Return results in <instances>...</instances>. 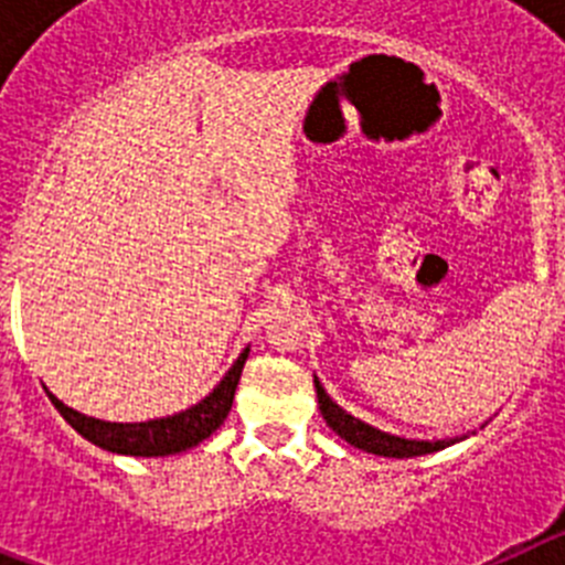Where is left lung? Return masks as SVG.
Listing matches in <instances>:
<instances>
[{"label":"left lung","instance_id":"left-lung-1","mask_svg":"<svg viewBox=\"0 0 565 565\" xmlns=\"http://www.w3.org/2000/svg\"><path fill=\"white\" fill-rule=\"evenodd\" d=\"M313 387H317V402H319V413L328 422L333 433L339 438L356 447V450L373 452V456H384V458H416V456H427V452H438L444 447H450V444L463 441L467 436H456V438H433V441H424V438H402V436H391V433L379 430L373 424L362 422V418L351 416L348 411H342L337 402L326 393L322 382L313 376Z\"/></svg>","mask_w":565,"mask_h":565}]
</instances>
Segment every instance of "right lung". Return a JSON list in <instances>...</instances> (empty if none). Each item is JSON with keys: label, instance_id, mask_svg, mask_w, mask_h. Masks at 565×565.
Listing matches in <instances>:
<instances>
[{"label": "right lung", "instance_id": "obj_1", "mask_svg": "<svg viewBox=\"0 0 565 565\" xmlns=\"http://www.w3.org/2000/svg\"><path fill=\"white\" fill-rule=\"evenodd\" d=\"M248 351L252 348H243L234 364L228 367L226 376L217 382L212 393L206 398H201L198 404L186 407V411L174 413V416L163 418H149V422H104V418L84 416V413L73 411L64 402H58L53 393H47L53 407L64 416V422L84 436L87 441H93L96 447L107 452H118V456H138V458H158V456H174V452L192 450L203 438L212 436L223 422H226L228 411H232L234 391H237L239 373H243V364H246ZM47 391V387H44Z\"/></svg>", "mask_w": 565, "mask_h": 565}]
</instances>
